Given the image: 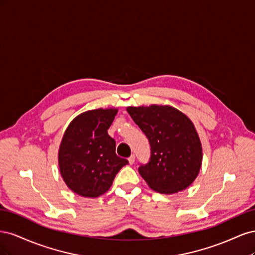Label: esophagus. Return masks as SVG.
Instances as JSON below:
<instances>
[{
  "label": "esophagus",
  "mask_w": 255,
  "mask_h": 255,
  "mask_svg": "<svg viewBox=\"0 0 255 255\" xmlns=\"http://www.w3.org/2000/svg\"><path fill=\"white\" fill-rule=\"evenodd\" d=\"M135 163V155H132L128 157V164L129 165H133Z\"/></svg>",
  "instance_id": "obj_1"
}]
</instances>
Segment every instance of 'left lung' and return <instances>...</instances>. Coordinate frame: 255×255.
<instances>
[{
  "label": "left lung",
  "instance_id": "obj_1",
  "mask_svg": "<svg viewBox=\"0 0 255 255\" xmlns=\"http://www.w3.org/2000/svg\"><path fill=\"white\" fill-rule=\"evenodd\" d=\"M151 146L148 164L138 168L149 187L160 194L186 189L199 174L202 145L194 123L169 105L127 107Z\"/></svg>",
  "mask_w": 255,
  "mask_h": 255
}]
</instances>
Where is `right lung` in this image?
Instances as JSON below:
<instances>
[{"instance_id": "right-lung-1", "label": "right lung", "mask_w": 255, "mask_h": 255, "mask_svg": "<svg viewBox=\"0 0 255 255\" xmlns=\"http://www.w3.org/2000/svg\"><path fill=\"white\" fill-rule=\"evenodd\" d=\"M117 109H98L75 117L67 128L58 151L60 174L75 194L97 198L112 186L128 161L116 154V141L107 133Z\"/></svg>"}]
</instances>
